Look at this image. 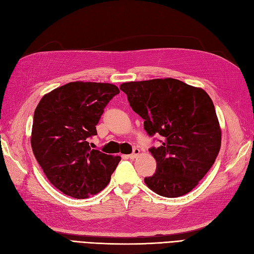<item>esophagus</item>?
I'll return each mask as SVG.
<instances>
[{
  "label": "esophagus",
  "mask_w": 254,
  "mask_h": 254,
  "mask_svg": "<svg viewBox=\"0 0 254 254\" xmlns=\"http://www.w3.org/2000/svg\"><path fill=\"white\" fill-rule=\"evenodd\" d=\"M139 155H140V149L139 148H134L132 153H130L128 157H129V159H135L136 157H139Z\"/></svg>",
  "instance_id": "esophagus-1"
}]
</instances>
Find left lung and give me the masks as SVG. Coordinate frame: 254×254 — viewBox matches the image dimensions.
I'll use <instances>...</instances> for the list:
<instances>
[{"instance_id":"1","label":"left lung","mask_w":254,"mask_h":254,"mask_svg":"<svg viewBox=\"0 0 254 254\" xmlns=\"http://www.w3.org/2000/svg\"><path fill=\"white\" fill-rule=\"evenodd\" d=\"M132 110L149 136H162L149 151L156 173L144 179L155 193L180 197L209 172L220 149L221 131L211 97L200 88L164 78L122 83Z\"/></svg>"}]
</instances>
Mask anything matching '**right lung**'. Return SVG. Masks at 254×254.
<instances>
[{"label":"right lung","instance_id":"right-lung-1","mask_svg":"<svg viewBox=\"0 0 254 254\" xmlns=\"http://www.w3.org/2000/svg\"><path fill=\"white\" fill-rule=\"evenodd\" d=\"M120 93L103 82H68L45 94L34 113L32 148L45 176L64 194L89 198L104 190L121 157L91 149L88 139Z\"/></svg>","mask_w":254,"mask_h":254}]
</instances>
